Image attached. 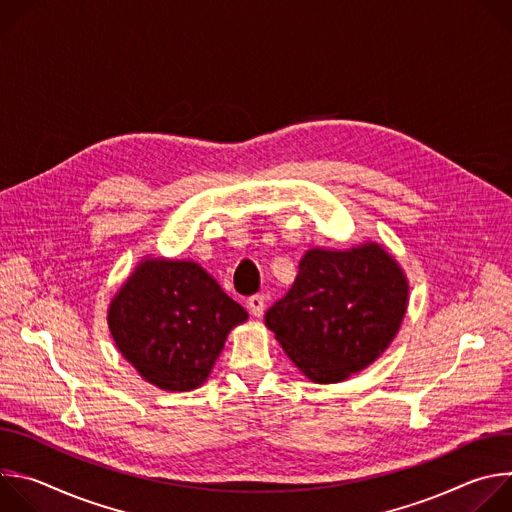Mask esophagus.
Segmentation results:
<instances>
[{"label": "esophagus", "instance_id": "1", "mask_svg": "<svg viewBox=\"0 0 512 512\" xmlns=\"http://www.w3.org/2000/svg\"><path fill=\"white\" fill-rule=\"evenodd\" d=\"M247 306H249V312L253 316H261L263 310H265V296L263 294H255L247 300Z\"/></svg>", "mask_w": 512, "mask_h": 512}]
</instances>
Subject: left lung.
I'll return each instance as SVG.
<instances>
[{"label": "left lung", "instance_id": "left-lung-1", "mask_svg": "<svg viewBox=\"0 0 512 512\" xmlns=\"http://www.w3.org/2000/svg\"><path fill=\"white\" fill-rule=\"evenodd\" d=\"M407 279L377 243L310 249L265 314L285 354L314 383H340L379 358L407 310Z\"/></svg>", "mask_w": 512, "mask_h": 512}]
</instances>
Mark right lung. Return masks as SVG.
Wrapping results in <instances>:
<instances>
[{"label": "right lung", "mask_w": 512, "mask_h": 512, "mask_svg": "<svg viewBox=\"0 0 512 512\" xmlns=\"http://www.w3.org/2000/svg\"><path fill=\"white\" fill-rule=\"evenodd\" d=\"M245 320V308L192 261L141 263L109 306L121 354L166 391L200 387L233 326Z\"/></svg>", "instance_id": "add662e5"}]
</instances>
